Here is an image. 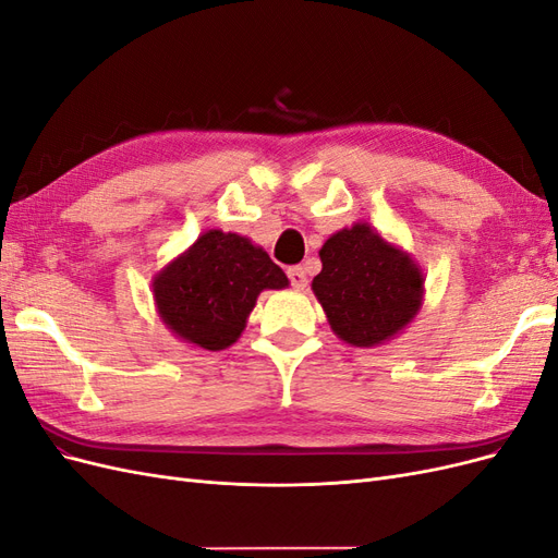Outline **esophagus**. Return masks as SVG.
Returning a JSON list of instances; mask_svg holds the SVG:
<instances>
[{"label":"esophagus","mask_w":558,"mask_h":558,"mask_svg":"<svg viewBox=\"0 0 558 558\" xmlns=\"http://www.w3.org/2000/svg\"><path fill=\"white\" fill-rule=\"evenodd\" d=\"M286 275H289V281H291L293 289L302 291V289H305V286H307V272H305V269H302L300 265L289 267V272H286Z\"/></svg>","instance_id":"obj_1"}]
</instances>
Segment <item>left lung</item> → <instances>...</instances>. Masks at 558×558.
I'll return each mask as SVG.
<instances>
[{
    "instance_id": "8db88e82",
    "label": "left lung",
    "mask_w": 558,
    "mask_h": 558,
    "mask_svg": "<svg viewBox=\"0 0 558 558\" xmlns=\"http://www.w3.org/2000/svg\"><path fill=\"white\" fill-rule=\"evenodd\" d=\"M320 272L312 289L328 324L353 347H375L414 318L424 277L404 253L375 230L356 223L335 232L318 251Z\"/></svg>"
}]
</instances>
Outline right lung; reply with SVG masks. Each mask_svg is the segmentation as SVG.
<instances>
[{
    "label": "right lung",
    "mask_w": 558,
    "mask_h": 558,
    "mask_svg": "<svg viewBox=\"0 0 558 558\" xmlns=\"http://www.w3.org/2000/svg\"><path fill=\"white\" fill-rule=\"evenodd\" d=\"M289 279L258 246L234 232L209 230L154 281L162 320L179 337L218 351L238 342L256 298Z\"/></svg>",
    "instance_id": "1"
}]
</instances>
